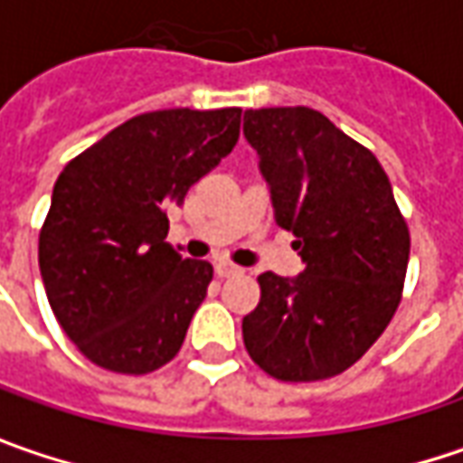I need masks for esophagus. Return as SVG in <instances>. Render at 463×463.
Returning a JSON list of instances; mask_svg holds the SVG:
<instances>
[{
    "label": "esophagus",
    "instance_id": "1",
    "mask_svg": "<svg viewBox=\"0 0 463 463\" xmlns=\"http://www.w3.org/2000/svg\"><path fill=\"white\" fill-rule=\"evenodd\" d=\"M241 268L240 265H234V262H229V260H219L216 262V276L219 278H232V276H240Z\"/></svg>",
    "mask_w": 463,
    "mask_h": 463
}]
</instances>
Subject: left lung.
Masks as SVG:
<instances>
[{"label":"left lung","instance_id":"obj_1","mask_svg":"<svg viewBox=\"0 0 463 463\" xmlns=\"http://www.w3.org/2000/svg\"><path fill=\"white\" fill-rule=\"evenodd\" d=\"M278 226L304 273H262L241 319L250 358L280 382H322L373 345L402 301L410 229L379 159L311 108L244 113Z\"/></svg>","mask_w":463,"mask_h":463}]
</instances>
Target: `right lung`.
Listing matches in <instances>:
<instances>
[{
	"label": "right lung",
	"instance_id": "right-lung-1",
	"mask_svg": "<svg viewBox=\"0 0 463 463\" xmlns=\"http://www.w3.org/2000/svg\"><path fill=\"white\" fill-rule=\"evenodd\" d=\"M241 110H154L102 136L59 175L38 262L48 304L84 358L116 373L169 364L213 268L169 247L167 208L240 138Z\"/></svg>",
	"mask_w": 463,
	"mask_h": 463
}]
</instances>
